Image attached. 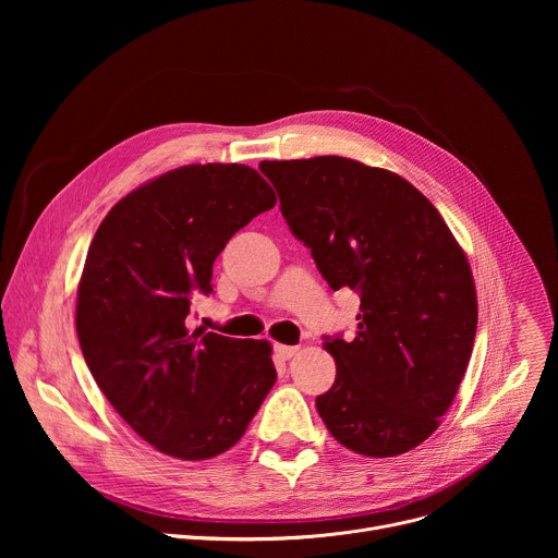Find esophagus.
Wrapping results in <instances>:
<instances>
[{"mask_svg": "<svg viewBox=\"0 0 558 558\" xmlns=\"http://www.w3.org/2000/svg\"><path fill=\"white\" fill-rule=\"evenodd\" d=\"M274 351H276V355H278V357H282V360H291L300 349H298V347H287V344H276V347H274Z\"/></svg>", "mask_w": 558, "mask_h": 558, "instance_id": "esophagus-1", "label": "esophagus"}]
</instances>
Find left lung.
Wrapping results in <instances>:
<instances>
[{"label":"left lung","mask_w":558,"mask_h":558,"mask_svg":"<svg viewBox=\"0 0 558 558\" xmlns=\"http://www.w3.org/2000/svg\"><path fill=\"white\" fill-rule=\"evenodd\" d=\"M260 170L329 287L360 293L357 336L325 340L338 375L317 413L357 454L413 450L437 430L470 362L476 291L463 250L435 205L395 172L344 156Z\"/></svg>","instance_id":"1"}]
</instances>
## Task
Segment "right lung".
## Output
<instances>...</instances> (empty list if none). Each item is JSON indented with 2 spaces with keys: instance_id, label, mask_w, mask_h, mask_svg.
<instances>
[{
  "instance_id": "obj_1",
  "label": "right lung",
  "mask_w": 558,
  "mask_h": 558,
  "mask_svg": "<svg viewBox=\"0 0 558 558\" xmlns=\"http://www.w3.org/2000/svg\"><path fill=\"white\" fill-rule=\"evenodd\" d=\"M274 205L247 166H185L121 198L93 238L78 344L108 402L158 452L201 461L229 450L276 384L267 340L187 329L229 238Z\"/></svg>"
}]
</instances>
